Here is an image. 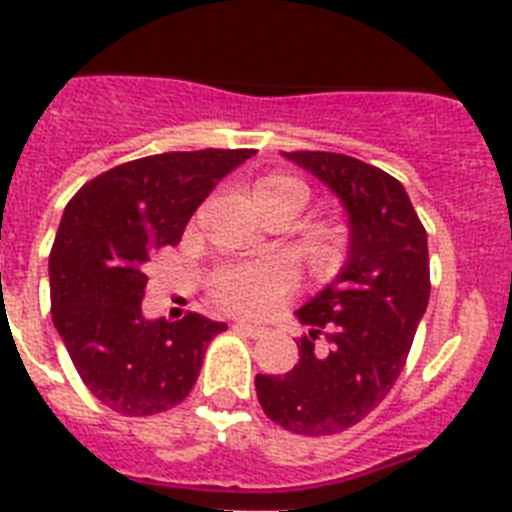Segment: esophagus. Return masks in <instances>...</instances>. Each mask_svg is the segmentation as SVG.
Here are the masks:
<instances>
[{
    "label": "esophagus",
    "mask_w": 512,
    "mask_h": 512,
    "mask_svg": "<svg viewBox=\"0 0 512 512\" xmlns=\"http://www.w3.org/2000/svg\"><path fill=\"white\" fill-rule=\"evenodd\" d=\"M236 332H241V335H247V337H265L268 335V329L265 327H257V324H247V321H239L236 324Z\"/></svg>",
    "instance_id": "1"
}]
</instances>
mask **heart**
Segmentation results:
<instances>
[{
	"mask_svg": "<svg viewBox=\"0 0 512 512\" xmlns=\"http://www.w3.org/2000/svg\"><path fill=\"white\" fill-rule=\"evenodd\" d=\"M252 193L255 199H268V196L295 199L303 207L308 188L297 177L265 175L252 185ZM287 287L289 271L279 260H247V263L223 265L209 279V295L217 308L239 313V316H260L271 311L287 292Z\"/></svg>",
	"mask_w": 512,
	"mask_h": 512,
	"instance_id": "heart-1",
	"label": "heart"
}]
</instances>
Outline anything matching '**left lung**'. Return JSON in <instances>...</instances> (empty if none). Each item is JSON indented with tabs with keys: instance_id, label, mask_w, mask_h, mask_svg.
Returning <instances> with one entry per match:
<instances>
[{
	"instance_id": "left-lung-1",
	"label": "left lung",
	"mask_w": 512,
	"mask_h": 512,
	"mask_svg": "<svg viewBox=\"0 0 512 512\" xmlns=\"http://www.w3.org/2000/svg\"><path fill=\"white\" fill-rule=\"evenodd\" d=\"M284 156L340 196L350 249L340 276L297 311L311 327L300 361L279 377L257 374V401L289 433L332 436L364 420L404 369L430 297L428 233L404 185L380 167L329 151Z\"/></svg>"
}]
</instances>
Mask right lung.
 Masks as SVG:
<instances>
[{
  "label": "right lung",
  "mask_w": 512,
  "mask_h": 512,
  "mask_svg": "<svg viewBox=\"0 0 512 512\" xmlns=\"http://www.w3.org/2000/svg\"><path fill=\"white\" fill-rule=\"evenodd\" d=\"M252 148L170 151L92 177L66 204L50 252L52 324L92 396L124 417L177 406L225 324L201 313L146 321L148 263Z\"/></svg>",
  "instance_id": "1"
}]
</instances>
